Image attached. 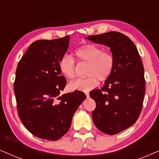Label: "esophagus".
<instances>
[{
    "mask_svg": "<svg viewBox=\"0 0 159 159\" xmlns=\"http://www.w3.org/2000/svg\"><path fill=\"white\" fill-rule=\"evenodd\" d=\"M85 95H86L87 98H89V96H90V95H89L88 93H85Z\"/></svg>",
    "mask_w": 159,
    "mask_h": 159,
    "instance_id": "1",
    "label": "esophagus"
}]
</instances>
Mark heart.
I'll use <instances>...</instances> for the list:
<instances>
[{"instance_id":"1","label":"heart","mask_w":159,"mask_h":159,"mask_svg":"<svg viewBox=\"0 0 159 159\" xmlns=\"http://www.w3.org/2000/svg\"><path fill=\"white\" fill-rule=\"evenodd\" d=\"M74 56L79 62L88 63L85 79H77L69 84L70 90L89 91L95 88L100 81H105L111 75L114 67V58L111 53L93 44H87L74 51ZM58 67L68 79L75 77V62L72 57L64 56L61 58Z\"/></svg>"}]
</instances>
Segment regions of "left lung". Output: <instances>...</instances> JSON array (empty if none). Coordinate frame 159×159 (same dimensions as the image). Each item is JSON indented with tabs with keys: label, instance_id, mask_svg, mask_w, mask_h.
<instances>
[{
	"label": "left lung",
	"instance_id": "8db88e82",
	"mask_svg": "<svg viewBox=\"0 0 159 159\" xmlns=\"http://www.w3.org/2000/svg\"><path fill=\"white\" fill-rule=\"evenodd\" d=\"M108 47L114 67L101 89L90 93L96 108L92 112L95 125L103 133L116 134L133 125L142 110L145 95L144 68L133 42L118 32L86 38Z\"/></svg>",
	"mask_w": 159,
	"mask_h": 159
}]
</instances>
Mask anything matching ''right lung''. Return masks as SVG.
Returning <instances> with one entry per match:
<instances>
[{"label": "right lung", "instance_id": "1", "mask_svg": "<svg viewBox=\"0 0 159 159\" xmlns=\"http://www.w3.org/2000/svg\"><path fill=\"white\" fill-rule=\"evenodd\" d=\"M70 37L32 43L19 61L14 90L18 114L29 132L38 138L57 140L68 132L73 115L86 98L83 92L60 95L66 80L58 64Z\"/></svg>", "mask_w": 159, "mask_h": 159}]
</instances>
